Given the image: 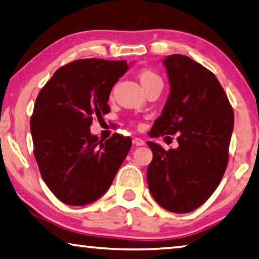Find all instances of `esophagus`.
<instances>
[{"mask_svg": "<svg viewBox=\"0 0 259 259\" xmlns=\"http://www.w3.org/2000/svg\"><path fill=\"white\" fill-rule=\"evenodd\" d=\"M134 144L137 145V146H141V145H144L145 142L142 140V138H138V137H135L134 138Z\"/></svg>", "mask_w": 259, "mask_h": 259, "instance_id": "esophagus-1", "label": "esophagus"}]
</instances>
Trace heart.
I'll use <instances>...</instances> for the list:
<instances>
[{
	"label": "heart",
	"mask_w": 259,
	"mask_h": 259,
	"mask_svg": "<svg viewBox=\"0 0 259 259\" xmlns=\"http://www.w3.org/2000/svg\"><path fill=\"white\" fill-rule=\"evenodd\" d=\"M138 79H140L144 90L153 83H163L160 76L158 75L156 72L151 71V69H142V71L138 73Z\"/></svg>",
	"instance_id": "heart-1"
}]
</instances>
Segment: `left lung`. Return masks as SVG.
Wrapping results in <instances>:
<instances>
[{
    "mask_svg": "<svg viewBox=\"0 0 259 259\" xmlns=\"http://www.w3.org/2000/svg\"><path fill=\"white\" fill-rule=\"evenodd\" d=\"M168 99L154 121L151 137L178 134L177 149L148 142L153 158L146 179L153 199L173 213H188L209 199L229 158L234 111L214 73L190 57L164 60Z\"/></svg>",
    "mask_w": 259,
    "mask_h": 259,
    "instance_id": "obj_1",
    "label": "left lung"
}]
</instances>
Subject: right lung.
Here are the masks:
<instances>
[{
  "mask_svg": "<svg viewBox=\"0 0 259 259\" xmlns=\"http://www.w3.org/2000/svg\"><path fill=\"white\" fill-rule=\"evenodd\" d=\"M125 60L80 59L55 72L36 99L30 118L33 154L41 178L61 202L83 206L110 187L131 138L91 134L93 118L110 111V91L128 71Z\"/></svg>",
  "mask_w": 259,
  "mask_h": 259,
  "instance_id": "add662e5",
  "label": "right lung"
}]
</instances>
